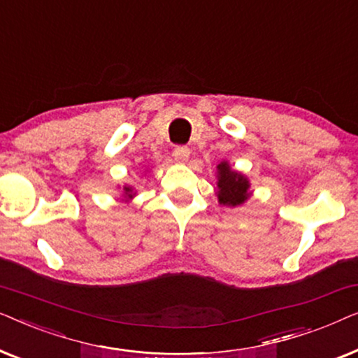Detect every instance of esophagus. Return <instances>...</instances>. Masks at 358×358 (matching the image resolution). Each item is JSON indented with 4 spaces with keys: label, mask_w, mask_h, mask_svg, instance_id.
Masks as SVG:
<instances>
[{
    "label": "esophagus",
    "mask_w": 358,
    "mask_h": 358,
    "mask_svg": "<svg viewBox=\"0 0 358 358\" xmlns=\"http://www.w3.org/2000/svg\"><path fill=\"white\" fill-rule=\"evenodd\" d=\"M174 159L178 161V163H187L189 158H190V150L187 146H178V148L174 150Z\"/></svg>",
    "instance_id": "1"
}]
</instances>
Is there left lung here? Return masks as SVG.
<instances>
[{
    "mask_svg": "<svg viewBox=\"0 0 358 358\" xmlns=\"http://www.w3.org/2000/svg\"><path fill=\"white\" fill-rule=\"evenodd\" d=\"M215 178H217L215 195H217L218 203L223 207H239L251 199L252 190L248 176H244L241 171L233 169L228 161H222L217 166Z\"/></svg>",
    "mask_w": 358,
    "mask_h": 358,
    "instance_id": "8db88e82",
    "label": "left lung"
}]
</instances>
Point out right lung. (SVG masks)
Here are the masks:
<instances>
[{
	"instance_id": "add662e5",
	"label": "right lung",
	"mask_w": 358,
	"mask_h": 358,
	"mask_svg": "<svg viewBox=\"0 0 358 358\" xmlns=\"http://www.w3.org/2000/svg\"><path fill=\"white\" fill-rule=\"evenodd\" d=\"M145 173H148V169H146ZM135 195H136V190H135V187H131V185L125 184V185H124V189H122V200H124L125 203H129L130 200L135 197Z\"/></svg>"
}]
</instances>
